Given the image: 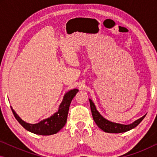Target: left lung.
I'll return each mask as SVG.
<instances>
[{
    "label": "left lung",
    "mask_w": 157,
    "mask_h": 157,
    "mask_svg": "<svg viewBox=\"0 0 157 157\" xmlns=\"http://www.w3.org/2000/svg\"><path fill=\"white\" fill-rule=\"evenodd\" d=\"M90 102V106H91V113L93 116V119L94 121L96 122V125L99 127L101 129H102L104 132L107 133H113V134H118V133H123L128 132L132 128L136 127V126H138L140 122L144 119L145 116L141 117L140 119H139L136 121L133 122L131 124H117L114 123V122H111L109 120H107L102 117L100 114L99 112L96 110V108L94 105V102L92 101L91 99H89Z\"/></svg>",
    "instance_id": "1"
}]
</instances>
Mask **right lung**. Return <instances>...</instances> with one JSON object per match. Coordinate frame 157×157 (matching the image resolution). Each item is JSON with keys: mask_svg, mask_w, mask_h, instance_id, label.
Wrapping results in <instances>:
<instances>
[{"mask_svg": "<svg viewBox=\"0 0 157 157\" xmlns=\"http://www.w3.org/2000/svg\"><path fill=\"white\" fill-rule=\"evenodd\" d=\"M78 91V90L76 89L70 90L69 91H68L64 95L63 101L60 104L57 112L53 113L51 117L48 118V119L42 120L38 124H33L26 123L18 117L11 106H10V108H11L13 113L17 121L27 131L38 135H44V136L52 135L56 134L65 126L71 102Z\"/></svg>", "mask_w": 157, "mask_h": 157, "instance_id": "add662e5", "label": "right lung"}]
</instances>
